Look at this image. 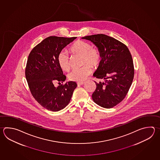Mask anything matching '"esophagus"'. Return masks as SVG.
I'll return each instance as SVG.
<instances>
[{"mask_svg": "<svg viewBox=\"0 0 160 160\" xmlns=\"http://www.w3.org/2000/svg\"><path fill=\"white\" fill-rule=\"evenodd\" d=\"M84 83H85L84 82H78L77 84H78V85H83Z\"/></svg>", "mask_w": 160, "mask_h": 160, "instance_id": "obj_1", "label": "esophagus"}]
</instances>
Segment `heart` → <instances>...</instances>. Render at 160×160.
<instances>
[{"label":"heart","mask_w":160,"mask_h":160,"mask_svg":"<svg viewBox=\"0 0 160 160\" xmlns=\"http://www.w3.org/2000/svg\"><path fill=\"white\" fill-rule=\"evenodd\" d=\"M70 52L75 55L81 56L82 65L80 68L73 69L68 74V78L73 82H81L91 74V68H97L101 61V55L96 48L91 47L88 42L78 40L73 43L69 48ZM58 62L62 70L68 71L71 68L70 58L64 52H61L58 56Z\"/></svg>","instance_id":"obj_1"}]
</instances>
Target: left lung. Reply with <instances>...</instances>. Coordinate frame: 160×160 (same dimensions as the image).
Masks as SVG:
<instances>
[{"label": "left lung", "mask_w": 160, "mask_h": 160, "mask_svg": "<svg viewBox=\"0 0 160 160\" xmlns=\"http://www.w3.org/2000/svg\"><path fill=\"white\" fill-rule=\"evenodd\" d=\"M82 39L93 42L101 55V61L93 76L104 82H95L96 88L92 99L101 107L113 108L122 101L133 80L134 71L131 52L123 43L104 34Z\"/></svg>", "instance_id": "1"}]
</instances>
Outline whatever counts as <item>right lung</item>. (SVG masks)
<instances>
[{
    "mask_svg": "<svg viewBox=\"0 0 160 160\" xmlns=\"http://www.w3.org/2000/svg\"><path fill=\"white\" fill-rule=\"evenodd\" d=\"M76 37L49 36L31 51L26 68V78L33 97L42 107L52 112L65 108L71 101L76 82H66L56 87V82H64L66 76L58 62L62 49Z\"/></svg>",
    "mask_w": 160,
    "mask_h": 160,
    "instance_id": "add662e5",
    "label": "right lung"
}]
</instances>
